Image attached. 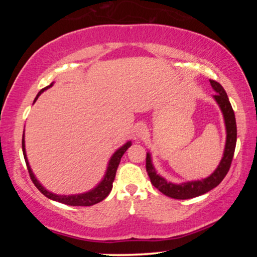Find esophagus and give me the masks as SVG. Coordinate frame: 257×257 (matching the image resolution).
Returning a JSON list of instances; mask_svg holds the SVG:
<instances>
[{
    "label": "esophagus",
    "mask_w": 257,
    "mask_h": 257,
    "mask_svg": "<svg viewBox=\"0 0 257 257\" xmlns=\"http://www.w3.org/2000/svg\"><path fill=\"white\" fill-rule=\"evenodd\" d=\"M136 133H137L138 136H143V135L145 134V127H144V125L139 124L138 127H137V129H136Z\"/></svg>",
    "instance_id": "obj_1"
}]
</instances>
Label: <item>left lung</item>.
Returning a JSON list of instances; mask_svg holds the SVG:
<instances>
[{
	"label": "left lung",
	"mask_w": 257,
	"mask_h": 257,
	"mask_svg": "<svg viewBox=\"0 0 257 257\" xmlns=\"http://www.w3.org/2000/svg\"><path fill=\"white\" fill-rule=\"evenodd\" d=\"M210 82L213 88L216 92L214 95L215 101L221 107V111L223 113L225 128H227V143H225V149L223 158L217 167L216 170L212 175L206 178V179L199 181H190L181 185H173L171 182H168L164 178L156 175L155 169L151 162V156L147 153L146 155V171L149 175L152 185L156 189H159L161 193L167 195V196L176 199H188L194 198L201 195L207 193L220 184L227 176L234 154V149H236L237 142V124L236 118H234V112L232 110L231 104L229 102L228 95L219 82L210 79Z\"/></svg>",
	"instance_id": "8db88e82"
}]
</instances>
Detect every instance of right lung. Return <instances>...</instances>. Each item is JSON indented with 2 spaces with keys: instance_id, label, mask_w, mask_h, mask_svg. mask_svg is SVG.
Masks as SVG:
<instances>
[{
  "instance_id": "add662e5",
  "label": "right lung",
  "mask_w": 257,
  "mask_h": 257,
  "mask_svg": "<svg viewBox=\"0 0 257 257\" xmlns=\"http://www.w3.org/2000/svg\"><path fill=\"white\" fill-rule=\"evenodd\" d=\"M52 86V84L50 86L45 87V88H43L40 93L37 94L36 98H35L34 102H36V99L38 98V96L44 92L45 89L50 88ZM130 145H132V143L128 142L127 144H124L121 149H119L118 151L115 152L114 154L110 160V163H108V167H107V171H106V175L104 177V179L101 181V184H99L96 188H94L93 190L88 191V193H85V194H80V195H71V196H59V195H55V194H52L50 191H47L44 187H43L40 182L37 181L36 178H35L34 173L32 171V169L29 167V163H28V160H27V156H26V150H25V138L23 136V152H24V158L26 161V165H27V169H28V173H29V177L32 181L34 182V185L36 186V188L41 191V193L46 196L47 198L50 199H53V201L56 202H60L62 204H67V205H70V206H92L94 204H97L99 202H102L104 198H105L108 194H110V191L112 189V186H113V181H114V178H115V173H116V169L119 167V163L121 161V158H122V155L125 153V151H127Z\"/></svg>"
}]
</instances>
